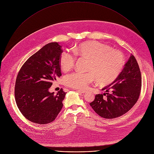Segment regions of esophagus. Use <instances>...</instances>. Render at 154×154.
<instances>
[{
    "label": "esophagus",
    "mask_w": 154,
    "mask_h": 154,
    "mask_svg": "<svg viewBox=\"0 0 154 154\" xmlns=\"http://www.w3.org/2000/svg\"><path fill=\"white\" fill-rule=\"evenodd\" d=\"M76 91H78V92H79V93H82V94H85V93H86L87 92V91H85V90H77Z\"/></svg>",
    "instance_id": "34e87169"
}]
</instances>
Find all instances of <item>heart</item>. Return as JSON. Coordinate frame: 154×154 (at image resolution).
<instances>
[{
    "mask_svg": "<svg viewBox=\"0 0 154 154\" xmlns=\"http://www.w3.org/2000/svg\"><path fill=\"white\" fill-rule=\"evenodd\" d=\"M72 54L63 51L60 57V68L64 72L71 70L75 65L76 57L89 60L87 72H75L64 78V84L76 89H84L97 78L102 86L113 83L121 74L125 63L123 54L112 50L111 46L97 41L82 42L72 48Z\"/></svg>",
    "mask_w": 154,
    "mask_h": 154,
    "instance_id": "1",
    "label": "heart"
}]
</instances>
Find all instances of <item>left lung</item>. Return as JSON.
<instances>
[{
    "label": "left lung",
    "mask_w": 154,
    "mask_h": 154,
    "mask_svg": "<svg viewBox=\"0 0 154 154\" xmlns=\"http://www.w3.org/2000/svg\"><path fill=\"white\" fill-rule=\"evenodd\" d=\"M141 74L135 57L131 55L119 76L113 83L102 90L105 93L96 94L90 103L94 112L106 119L119 117L134 106L141 89ZM103 95H106L104 98Z\"/></svg>",
    "instance_id": "8db88e82"
}]
</instances>
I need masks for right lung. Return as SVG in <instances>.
<instances>
[{"instance_id": "right-lung-1", "label": "right lung", "mask_w": 154, "mask_h": 154, "mask_svg": "<svg viewBox=\"0 0 154 154\" xmlns=\"http://www.w3.org/2000/svg\"><path fill=\"white\" fill-rule=\"evenodd\" d=\"M61 48L58 42L48 44L29 58L17 75L16 103L23 115L32 122L46 124L54 121L63 107L66 93L62 88L57 95L49 91L52 82L61 76Z\"/></svg>"}]
</instances>
